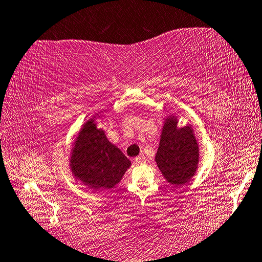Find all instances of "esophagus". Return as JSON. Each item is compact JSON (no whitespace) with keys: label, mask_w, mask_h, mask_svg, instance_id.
Returning a JSON list of instances; mask_svg holds the SVG:
<instances>
[{"label":"esophagus","mask_w":262,"mask_h":262,"mask_svg":"<svg viewBox=\"0 0 262 262\" xmlns=\"http://www.w3.org/2000/svg\"><path fill=\"white\" fill-rule=\"evenodd\" d=\"M135 163H136V164H143V163H145V157H144V156L136 157V158H135Z\"/></svg>","instance_id":"obj_1"}]
</instances>
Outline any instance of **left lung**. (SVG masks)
I'll list each match as a JSON object with an SVG mask.
<instances>
[{"instance_id":"8db88e82","label":"left lung","mask_w":262,"mask_h":262,"mask_svg":"<svg viewBox=\"0 0 262 262\" xmlns=\"http://www.w3.org/2000/svg\"><path fill=\"white\" fill-rule=\"evenodd\" d=\"M199 148L192 128H177L176 119L164 124L156 163L170 184L179 186L187 183L196 171Z\"/></svg>"}]
</instances>
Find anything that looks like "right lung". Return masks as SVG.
<instances>
[{"mask_svg":"<svg viewBox=\"0 0 262 262\" xmlns=\"http://www.w3.org/2000/svg\"><path fill=\"white\" fill-rule=\"evenodd\" d=\"M75 177L96 191H106L120 182L131 162L106 139L94 120L84 124L71 156Z\"/></svg>","mask_w":262,"mask_h":262,"instance_id":"add662e5","label":"right lung"}]
</instances>
